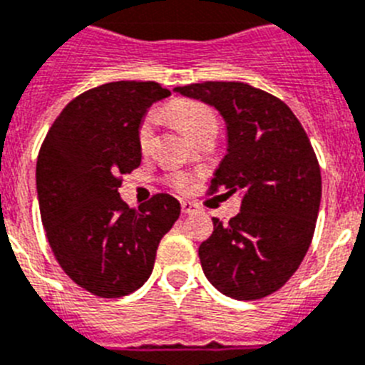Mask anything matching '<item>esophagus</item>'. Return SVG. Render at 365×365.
<instances>
[{"instance_id":"obj_1","label":"esophagus","mask_w":365,"mask_h":365,"mask_svg":"<svg viewBox=\"0 0 365 365\" xmlns=\"http://www.w3.org/2000/svg\"><path fill=\"white\" fill-rule=\"evenodd\" d=\"M182 213L183 215L198 213V205L192 204V202H189V200H182Z\"/></svg>"}]
</instances>
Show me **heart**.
<instances>
[{"instance_id":"heart-1","label":"heart","mask_w":365,"mask_h":365,"mask_svg":"<svg viewBox=\"0 0 365 365\" xmlns=\"http://www.w3.org/2000/svg\"><path fill=\"white\" fill-rule=\"evenodd\" d=\"M165 113L173 119L189 138L198 139L204 134L218 130V117L211 106L195 99H174L165 106ZM156 112H148L138 126V145L141 152H148L154 143V126H156ZM176 189L185 187L187 178L183 174H173L169 178Z\"/></svg>"}]
</instances>
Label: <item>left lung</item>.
<instances>
[{"label":"left lung","mask_w":365,"mask_h":365,"mask_svg":"<svg viewBox=\"0 0 365 365\" xmlns=\"http://www.w3.org/2000/svg\"><path fill=\"white\" fill-rule=\"evenodd\" d=\"M174 91L211 104L224 117L227 154L209 195H242L240 213L200 244L209 283L227 297L261 299L299 268L314 235L322 200L318 158L294 112L244 82H202Z\"/></svg>","instance_id":"8db88e82"}]
</instances>
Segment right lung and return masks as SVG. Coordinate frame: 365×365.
I'll return each mask as SVG.
<instances>
[{"mask_svg":"<svg viewBox=\"0 0 365 365\" xmlns=\"http://www.w3.org/2000/svg\"><path fill=\"white\" fill-rule=\"evenodd\" d=\"M169 95L152 81L84 91L60 112L38 152V204L49 246L62 270L93 296L123 297L143 287L160 240L180 217V202L167 192L139 209L119 196L123 174L141 163L139 123Z\"/></svg>","mask_w":365,"mask_h":365,"instance_id":"obj_1","label":"right lung"}]
</instances>
